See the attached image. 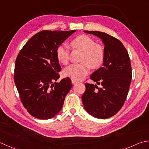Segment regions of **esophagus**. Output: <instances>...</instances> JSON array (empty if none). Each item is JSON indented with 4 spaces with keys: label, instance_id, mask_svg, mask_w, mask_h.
<instances>
[{
    "label": "esophagus",
    "instance_id": "1",
    "mask_svg": "<svg viewBox=\"0 0 149 149\" xmlns=\"http://www.w3.org/2000/svg\"><path fill=\"white\" fill-rule=\"evenodd\" d=\"M77 82V81L75 80V79H72V84H75V83H76Z\"/></svg>",
    "mask_w": 149,
    "mask_h": 149
}]
</instances>
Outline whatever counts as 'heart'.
Listing matches in <instances>:
<instances>
[{"label": "heart", "mask_w": 149, "mask_h": 149, "mask_svg": "<svg viewBox=\"0 0 149 149\" xmlns=\"http://www.w3.org/2000/svg\"><path fill=\"white\" fill-rule=\"evenodd\" d=\"M73 48L83 52L79 64H73L64 70L65 76L79 80L86 76L90 68L97 69L103 65L104 60V49L100 44L85 35L75 37L70 42ZM58 61L63 65L68 63V49L66 46H59L56 50Z\"/></svg>", "instance_id": "b5f03b06"}]
</instances>
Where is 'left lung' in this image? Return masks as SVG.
<instances>
[{
	"label": "left lung",
	"instance_id": "1",
	"mask_svg": "<svg viewBox=\"0 0 149 149\" xmlns=\"http://www.w3.org/2000/svg\"><path fill=\"white\" fill-rule=\"evenodd\" d=\"M102 39L104 47L103 66L90 79L98 85L85 83L82 102L86 111L94 117L107 119L114 116L126 100L132 80V68L127 49L120 40L104 32L84 31Z\"/></svg>",
	"mask_w": 149,
	"mask_h": 149
}]
</instances>
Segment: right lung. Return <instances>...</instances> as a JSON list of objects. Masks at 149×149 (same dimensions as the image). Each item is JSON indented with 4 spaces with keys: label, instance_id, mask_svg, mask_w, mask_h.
I'll list each match as a JSON object with an SVG mask.
<instances>
[{
    "label": "right lung",
    "instance_id": "add662e5",
    "mask_svg": "<svg viewBox=\"0 0 149 149\" xmlns=\"http://www.w3.org/2000/svg\"><path fill=\"white\" fill-rule=\"evenodd\" d=\"M75 31L38 32L17 55L14 82L23 106L35 118L50 119L62 109L72 84L68 77L56 83L61 70L56 50Z\"/></svg>",
    "mask_w": 149,
    "mask_h": 149
}]
</instances>
